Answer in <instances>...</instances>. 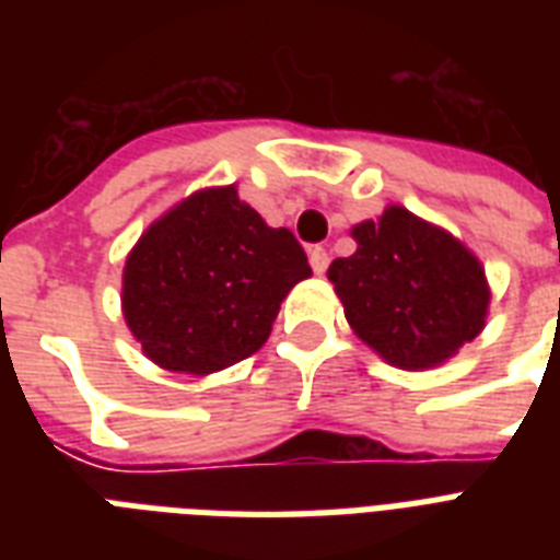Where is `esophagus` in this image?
<instances>
[{"label":"esophagus","mask_w":560,"mask_h":560,"mask_svg":"<svg viewBox=\"0 0 560 560\" xmlns=\"http://www.w3.org/2000/svg\"><path fill=\"white\" fill-rule=\"evenodd\" d=\"M307 258H311V267H314L316 276H323V272L328 270V261H331L325 246H311V249H307Z\"/></svg>","instance_id":"1"}]
</instances>
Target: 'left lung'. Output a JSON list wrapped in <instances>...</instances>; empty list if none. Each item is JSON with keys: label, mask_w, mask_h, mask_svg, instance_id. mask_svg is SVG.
Segmentation results:
<instances>
[{"label": "left lung", "mask_w": 560, "mask_h": 560, "mask_svg": "<svg viewBox=\"0 0 560 560\" xmlns=\"http://www.w3.org/2000/svg\"><path fill=\"white\" fill-rule=\"evenodd\" d=\"M351 237L358 249L328 267V281L351 331L389 366H442L486 328V267L447 229L386 206Z\"/></svg>", "instance_id": "obj_1"}]
</instances>
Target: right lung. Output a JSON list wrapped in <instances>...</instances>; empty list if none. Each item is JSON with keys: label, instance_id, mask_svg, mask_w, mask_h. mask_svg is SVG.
<instances>
[{"label": "right lung", "instance_id": "add662e5", "mask_svg": "<svg viewBox=\"0 0 560 560\" xmlns=\"http://www.w3.org/2000/svg\"><path fill=\"white\" fill-rule=\"evenodd\" d=\"M307 276L290 229L267 226L235 186L200 188L127 253L121 311L144 358L206 377L261 349L284 296Z\"/></svg>", "mask_w": 560, "mask_h": 560}]
</instances>
